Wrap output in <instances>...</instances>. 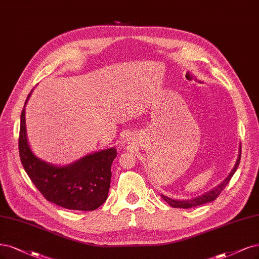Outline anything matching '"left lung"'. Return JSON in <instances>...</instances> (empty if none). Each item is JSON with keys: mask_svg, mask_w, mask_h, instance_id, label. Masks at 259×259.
Here are the masks:
<instances>
[{"mask_svg": "<svg viewBox=\"0 0 259 259\" xmlns=\"http://www.w3.org/2000/svg\"><path fill=\"white\" fill-rule=\"evenodd\" d=\"M240 158H241V145L239 146V154H238V158L236 160V164H235V166L233 168V170H231L230 174L225 178V179L223 180L218 186H215L214 189H212L211 191L198 196V197L193 198V199H189V200H175V199H171V198L167 197V196L162 195V198L167 203H169V206H171L172 208H183V209H189V208H192V207H197V206H200V204H204V203H208V202H211L213 200H215L217 197H219V195L221 194V192L225 189L226 185L230 181L231 177H233L234 174L236 172L237 168L239 166V163H240Z\"/></svg>", "mask_w": 259, "mask_h": 259, "instance_id": "left-lung-1", "label": "left lung"}]
</instances>
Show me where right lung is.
<instances>
[{"label":"right lung","instance_id":"1","mask_svg":"<svg viewBox=\"0 0 259 259\" xmlns=\"http://www.w3.org/2000/svg\"><path fill=\"white\" fill-rule=\"evenodd\" d=\"M32 92L20 117L19 155L25 172L48 201L69 210H96L108 197L111 164L117 150L97 151L65 166L52 165L37 157L30 148L25 127V105Z\"/></svg>","mask_w":259,"mask_h":259}]
</instances>
